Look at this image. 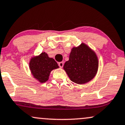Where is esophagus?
Returning <instances> with one entry per match:
<instances>
[{
	"mask_svg": "<svg viewBox=\"0 0 125 125\" xmlns=\"http://www.w3.org/2000/svg\"><path fill=\"white\" fill-rule=\"evenodd\" d=\"M58 65H59V67L60 68H62L63 67V65H64V62H58Z\"/></svg>",
	"mask_w": 125,
	"mask_h": 125,
	"instance_id": "1",
	"label": "esophagus"
}]
</instances>
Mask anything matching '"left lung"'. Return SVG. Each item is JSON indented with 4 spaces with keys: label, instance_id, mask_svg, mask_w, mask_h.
I'll list each match as a JSON object with an SVG mask.
<instances>
[{
    "label": "left lung",
    "instance_id": "obj_1",
    "mask_svg": "<svg viewBox=\"0 0 125 125\" xmlns=\"http://www.w3.org/2000/svg\"><path fill=\"white\" fill-rule=\"evenodd\" d=\"M98 62L96 54L84 43L72 48L68 61L63 68L72 81L78 84L88 83L96 75Z\"/></svg>",
    "mask_w": 125,
    "mask_h": 125
}]
</instances>
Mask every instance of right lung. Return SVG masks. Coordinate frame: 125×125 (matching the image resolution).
<instances>
[{"mask_svg": "<svg viewBox=\"0 0 125 125\" xmlns=\"http://www.w3.org/2000/svg\"><path fill=\"white\" fill-rule=\"evenodd\" d=\"M29 68L33 77L40 83H45L49 78L51 71L59 68L56 61L50 58L46 52H43L39 55L31 58Z\"/></svg>", "mask_w": 125, "mask_h": 125, "instance_id": "1", "label": "right lung"}]
</instances>
